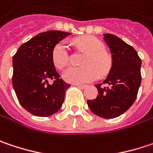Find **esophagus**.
Returning <instances> with one entry per match:
<instances>
[{
	"label": "esophagus",
	"instance_id": "34e87169",
	"mask_svg": "<svg viewBox=\"0 0 153 153\" xmlns=\"http://www.w3.org/2000/svg\"><path fill=\"white\" fill-rule=\"evenodd\" d=\"M74 85H76V86H77L78 88H86L87 87H88V85H84V84H78V83H75Z\"/></svg>",
	"mask_w": 153,
	"mask_h": 153
}]
</instances>
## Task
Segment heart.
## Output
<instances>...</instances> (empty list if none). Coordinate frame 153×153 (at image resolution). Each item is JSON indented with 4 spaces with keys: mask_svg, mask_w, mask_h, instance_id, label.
I'll return each instance as SVG.
<instances>
[{
    "mask_svg": "<svg viewBox=\"0 0 153 153\" xmlns=\"http://www.w3.org/2000/svg\"><path fill=\"white\" fill-rule=\"evenodd\" d=\"M78 45L88 51L82 67H70L65 70L63 77L71 83H86L96 80L100 74L106 75L111 68V57L105 51L103 43L94 36H83L77 40ZM51 60L57 69H63L70 63L71 54L65 41L58 42L51 51Z\"/></svg>",
    "mask_w": 153,
    "mask_h": 153,
    "instance_id": "heart-1",
    "label": "heart"
}]
</instances>
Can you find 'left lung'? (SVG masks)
<instances>
[{"mask_svg": "<svg viewBox=\"0 0 153 153\" xmlns=\"http://www.w3.org/2000/svg\"><path fill=\"white\" fill-rule=\"evenodd\" d=\"M112 53V67L103 84H96L97 97L87 101L89 109L99 117L116 118L135 102L141 83V59L134 47L115 35L104 34Z\"/></svg>", "mask_w": 153, "mask_h": 153, "instance_id": "obj_1", "label": "left lung"}]
</instances>
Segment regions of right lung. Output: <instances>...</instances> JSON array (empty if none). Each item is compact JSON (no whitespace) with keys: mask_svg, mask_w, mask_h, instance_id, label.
I'll use <instances>...</instances> for the list:
<instances>
[{"mask_svg":"<svg viewBox=\"0 0 153 153\" xmlns=\"http://www.w3.org/2000/svg\"><path fill=\"white\" fill-rule=\"evenodd\" d=\"M70 34L61 31L39 33L22 44L13 57V87L20 105L33 115H52L65 101V91L71 84L56 71L51 51Z\"/></svg>","mask_w":153,"mask_h":153,"instance_id":"right-lung-1","label":"right lung"}]
</instances>
